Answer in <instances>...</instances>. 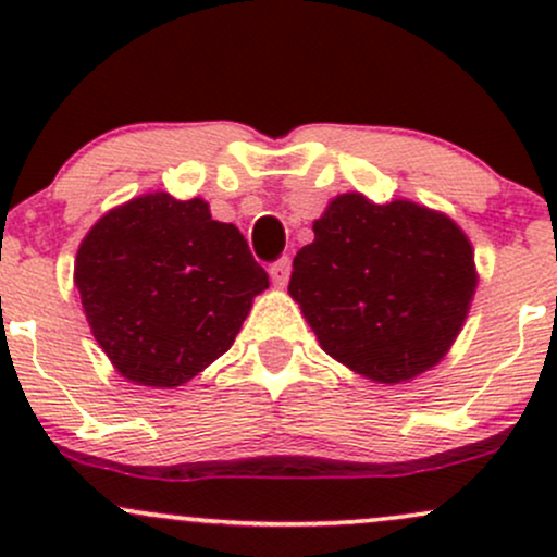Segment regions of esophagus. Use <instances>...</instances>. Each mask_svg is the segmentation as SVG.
Returning <instances> with one entry per match:
<instances>
[{"label": "esophagus", "instance_id": "obj_1", "mask_svg": "<svg viewBox=\"0 0 557 557\" xmlns=\"http://www.w3.org/2000/svg\"><path fill=\"white\" fill-rule=\"evenodd\" d=\"M270 277H272L274 285L283 287L287 283V277H290V257H280L277 261H272Z\"/></svg>", "mask_w": 557, "mask_h": 557}]
</instances>
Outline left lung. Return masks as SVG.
I'll return each instance as SVG.
<instances>
[{
  "mask_svg": "<svg viewBox=\"0 0 557 557\" xmlns=\"http://www.w3.org/2000/svg\"><path fill=\"white\" fill-rule=\"evenodd\" d=\"M474 290V251L450 216L361 194L332 198L287 285L332 359L385 385L443 359Z\"/></svg>",
  "mask_w": 557,
  "mask_h": 557,
  "instance_id": "obj_1",
  "label": "left lung"
}]
</instances>
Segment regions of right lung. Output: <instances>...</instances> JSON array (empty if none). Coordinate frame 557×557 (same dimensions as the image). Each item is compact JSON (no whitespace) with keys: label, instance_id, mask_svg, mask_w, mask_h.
<instances>
[{"label":"right lung","instance_id":"add662e5","mask_svg":"<svg viewBox=\"0 0 557 557\" xmlns=\"http://www.w3.org/2000/svg\"><path fill=\"white\" fill-rule=\"evenodd\" d=\"M75 287L96 343L127 382L177 387L233 345L270 277L207 201L146 194L88 230Z\"/></svg>","mask_w":557,"mask_h":557}]
</instances>
